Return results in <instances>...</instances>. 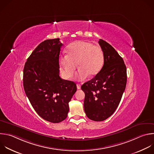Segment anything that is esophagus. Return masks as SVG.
<instances>
[{
  "instance_id": "34e87169",
  "label": "esophagus",
  "mask_w": 154,
  "mask_h": 154,
  "mask_svg": "<svg viewBox=\"0 0 154 154\" xmlns=\"http://www.w3.org/2000/svg\"><path fill=\"white\" fill-rule=\"evenodd\" d=\"M77 89H80L81 85L80 84H77Z\"/></svg>"
}]
</instances>
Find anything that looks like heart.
Returning a JSON list of instances; mask_svg holds the SVG:
<instances>
[{"label":"heart","instance_id":"1","mask_svg":"<svg viewBox=\"0 0 154 154\" xmlns=\"http://www.w3.org/2000/svg\"><path fill=\"white\" fill-rule=\"evenodd\" d=\"M104 53L101 48L89 42L79 40L69 44L67 55H62L59 63L63 74L70 77L77 67L79 68L75 77L83 80L88 75H97L104 64Z\"/></svg>","mask_w":154,"mask_h":154}]
</instances>
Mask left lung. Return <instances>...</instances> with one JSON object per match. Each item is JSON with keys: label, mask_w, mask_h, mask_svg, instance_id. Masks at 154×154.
Here are the masks:
<instances>
[{"label": "left lung", "mask_w": 154, "mask_h": 154, "mask_svg": "<svg viewBox=\"0 0 154 154\" xmlns=\"http://www.w3.org/2000/svg\"><path fill=\"white\" fill-rule=\"evenodd\" d=\"M104 53L101 71L81 89L85 94L84 110L93 121L105 120L113 114L121 101L127 82L126 67L123 59L108 42L100 39Z\"/></svg>", "instance_id": "obj_1"}]
</instances>
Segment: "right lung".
Here are the masks:
<instances>
[{"label":"right lung","instance_id":"add662e5","mask_svg":"<svg viewBox=\"0 0 154 154\" xmlns=\"http://www.w3.org/2000/svg\"><path fill=\"white\" fill-rule=\"evenodd\" d=\"M60 39L40 43L28 58L23 69V83L30 103L43 119L54 123L63 121L69 102L77 91L76 84L59 76Z\"/></svg>","mask_w":154,"mask_h":154}]
</instances>
